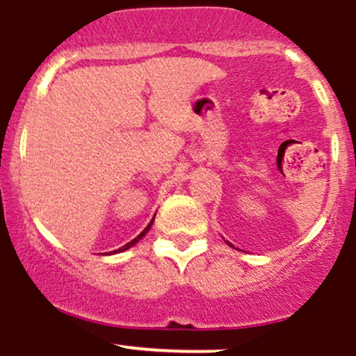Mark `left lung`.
Here are the masks:
<instances>
[{"label":"left lung","mask_w":356,"mask_h":356,"mask_svg":"<svg viewBox=\"0 0 356 356\" xmlns=\"http://www.w3.org/2000/svg\"><path fill=\"white\" fill-rule=\"evenodd\" d=\"M227 244H229V243H227ZM229 246H231V248H232V244H229Z\"/></svg>","instance_id":"8db88e82"}]
</instances>
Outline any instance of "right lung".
Wrapping results in <instances>:
<instances>
[{"label":"right lung","mask_w":356,"mask_h":356,"mask_svg":"<svg viewBox=\"0 0 356 356\" xmlns=\"http://www.w3.org/2000/svg\"><path fill=\"white\" fill-rule=\"evenodd\" d=\"M152 224H154V219H152V220H150V222H149V226H147V227H145V229H144V231H142V232H140V234H138L136 239H132V241H130V243H127L124 248L117 249V251H113V252H120V251H125V249L132 248V246H134V244H136V243H138V241H140V239H142V238H144V236L147 234V232H149V229H150V226H152Z\"/></svg>","instance_id":"right-lung-1"}]
</instances>
